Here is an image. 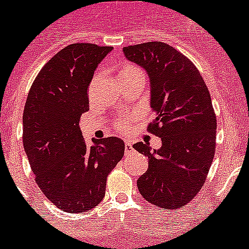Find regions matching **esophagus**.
<instances>
[{"label": "esophagus", "instance_id": "34e87169", "mask_svg": "<svg viewBox=\"0 0 249 249\" xmlns=\"http://www.w3.org/2000/svg\"><path fill=\"white\" fill-rule=\"evenodd\" d=\"M133 150H134L133 144L129 142H125V155H129Z\"/></svg>", "mask_w": 249, "mask_h": 249}]
</instances>
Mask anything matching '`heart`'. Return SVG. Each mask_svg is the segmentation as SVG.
Segmentation results:
<instances>
[{
    "label": "heart",
    "mask_w": 249,
    "mask_h": 249,
    "mask_svg": "<svg viewBox=\"0 0 249 249\" xmlns=\"http://www.w3.org/2000/svg\"><path fill=\"white\" fill-rule=\"evenodd\" d=\"M137 73H140V70L137 68V66H135V65L129 64V62H125V64L120 65V68H119L118 79L119 80L126 79V77H130V76H133V75H137ZM135 116L137 115L131 116V118L120 119V120H119V122L115 124V126L118 127L119 130L127 131L131 125V120H133V119H135Z\"/></svg>",
    "instance_id": "b5f03b06"
}]
</instances>
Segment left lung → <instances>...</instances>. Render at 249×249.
I'll list each match as a JSON object with an SVG mask.
<instances>
[{
	"instance_id": "1",
	"label": "left lung",
	"mask_w": 249,
	"mask_h": 249,
	"mask_svg": "<svg viewBox=\"0 0 249 249\" xmlns=\"http://www.w3.org/2000/svg\"><path fill=\"white\" fill-rule=\"evenodd\" d=\"M124 53L148 72L150 107L157 112L148 131L161 138L154 153L146 142L133 145L149 159L138 188L151 204L181 208L200 192L214 158L217 118L211 94L193 62L170 45L144 42L124 47Z\"/></svg>"
}]
</instances>
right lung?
I'll return each instance as SVG.
<instances>
[{"label": "right lung", "instance_id": "1", "mask_svg": "<svg viewBox=\"0 0 249 249\" xmlns=\"http://www.w3.org/2000/svg\"><path fill=\"white\" fill-rule=\"evenodd\" d=\"M111 46L71 44L51 57L32 83L23 110V148L47 199L69 213L103 200L109 173L124 157L115 137L89 145L79 122L89 110L88 88Z\"/></svg>", "mask_w": 249, "mask_h": 249}]
</instances>
